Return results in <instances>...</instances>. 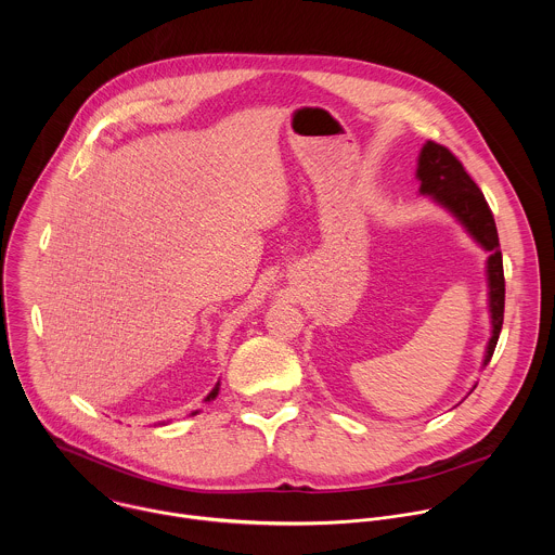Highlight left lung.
I'll return each mask as SVG.
<instances>
[{
	"instance_id": "left-lung-1",
	"label": "left lung",
	"mask_w": 555,
	"mask_h": 555,
	"mask_svg": "<svg viewBox=\"0 0 555 555\" xmlns=\"http://www.w3.org/2000/svg\"><path fill=\"white\" fill-rule=\"evenodd\" d=\"M415 178L420 180V195H426L437 206L446 208L465 228V232L472 236V240L477 242L486 253H490L486 263V274H488V309H490L492 336L488 340L486 356H483V366H488L501 336L503 311H505L503 255L499 248V232H496L492 210L481 189L465 173L463 165L450 153V149L437 142L428 140L422 146ZM474 388H477V384L472 386V390Z\"/></svg>"
}]
</instances>
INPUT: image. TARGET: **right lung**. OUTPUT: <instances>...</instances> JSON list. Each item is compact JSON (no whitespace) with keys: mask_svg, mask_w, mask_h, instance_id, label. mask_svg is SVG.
<instances>
[{"mask_svg":"<svg viewBox=\"0 0 555 555\" xmlns=\"http://www.w3.org/2000/svg\"><path fill=\"white\" fill-rule=\"evenodd\" d=\"M217 395H219V382H217V384L212 386V390H210V392L206 395V398H204V402H212V400L217 398ZM197 413H199V411H193L191 415H197Z\"/></svg>","mask_w":555,"mask_h":555,"instance_id":"add662e5","label":"right lung"}]
</instances>
